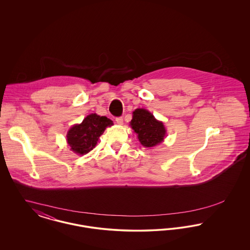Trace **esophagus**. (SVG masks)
<instances>
[{
  "mask_svg": "<svg viewBox=\"0 0 250 250\" xmlns=\"http://www.w3.org/2000/svg\"><path fill=\"white\" fill-rule=\"evenodd\" d=\"M115 121H116V123H117L118 125H123V122H124L122 117H117V118L115 119Z\"/></svg>",
  "mask_w": 250,
  "mask_h": 250,
  "instance_id": "34e87169",
  "label": "esophagus"
}]
</instances>
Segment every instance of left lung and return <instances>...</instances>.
I'll return each mask as SVG.
<instances>
[{
    "mask_svg": "<svg viewBox=\"0 0 250 250\" xmlns=\"http://www.w3.org/2000/svg\"><path fill=\"white\" fill-rule=\"evenodd\" d=\"M131 127L137 134L140 143L144 147H155L164 141L166 128L162 122L144 108H137L133 111Z\"/></svg>",
    "mask_w": 250,
    "mask_h": 250,
    "instance_id": "1",
    "label": "left lung"
}]
</instances>
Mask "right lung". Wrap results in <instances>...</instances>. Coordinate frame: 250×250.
<instances>
[{"instance_id": "add662e5", "label": "right lung", "mask_w": 250, "mask_h": 250, "mask_svg": "<svg viewBox=\"0 0 250 250\" xmlns=\"http://www.w3.org/2000/svg\"><path fill=\"white\" fill-rule=\"evenodd\" d=\"M113 122L106 116L92 113L84 118L82 124L75 125L67 132L66 141L70 150L78 155H86L92 151L98 142L99 137Z\"/></svg>"}]
</instances>
